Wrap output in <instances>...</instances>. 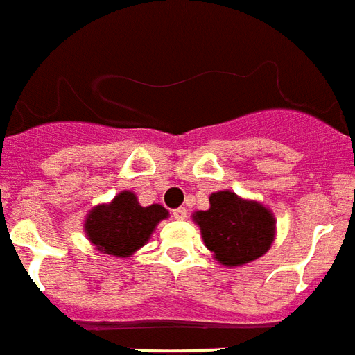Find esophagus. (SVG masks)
I'll return each mask as SVG.
<instances>
[{"label":"esophagus","instance_id":"esophagus-1","mask_svg":"<svg viewBox=\"0 0 355 355\" xmlns=\"http://www.w3.org/2000/svg\"><path fill=\"white\" fill-rule=\"evenodd\" d=\"M172 215H174V218H178V220H185V218H187V209H185V207H178V209L172 211Z\"/></svg>","mask_w":355,"mask_h":355}]
</instances>
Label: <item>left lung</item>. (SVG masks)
Returning a JSON list of instances; mask_svg holds the SVG:
<instances>
[{"instance_id":"8db88e82","label":"left lung","mask_w":355,"mask_h":355,"mask_svg":"<svg viewBox=\"0 0 355 355\" xmlns=\"http://www.w3.org/2000/svg\"><path fill=\"white\" fill-rule=\"evenodd\" d=\"M194 225L220 266L238 268L263 257L275 241L277 220L262 202L228 189L209 196V209L193 213Z\"/></svg>"}]
</instances>
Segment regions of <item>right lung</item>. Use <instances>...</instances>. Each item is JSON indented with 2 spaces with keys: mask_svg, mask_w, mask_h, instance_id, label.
Here are the masks:
<instances>
[{
  "mask_svg": "<svg viewBox=\"0 0 355 355\" xmlns=\"http://www.w3.org/2000/svg\"><path fill=\"white\" fill-rule=\"evenodd\" d=\"M168 218L161 204L140 206L137 194L121 191L108 204H98L86 215L84 232L103 254L116 258L132 257L148 243L157 225Z\"/></svg>",
  "mask_w": 355,
  "mask_h": 355,
  "instance_id": "add662e5",
  "label": "right lung"
}]
</instances>
